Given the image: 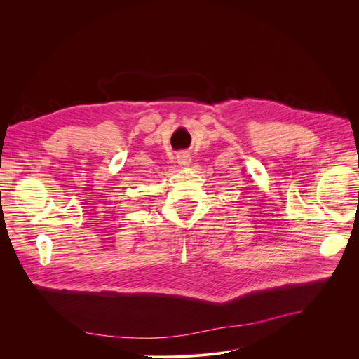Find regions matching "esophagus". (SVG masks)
Returning a JSON list of instances; mask_svg holds the SVG:
<instances>
[{"mask_svg":"<svg viewBox=\"0 0 359 359\" xmlns=\"http://www.w3.org/2000/svg\"><path fill=\"white\" fill-rule=\"evenodd\" d=\"M177 163H179L180 165H187V164H189V163H191L189 154H186V153L177 154Z\"/></svg>","mask_w":359,"mask_h":359,"instance_id":"obj_1","label":"esophagus"}]
</instances>
